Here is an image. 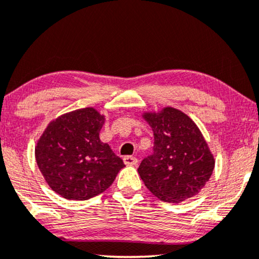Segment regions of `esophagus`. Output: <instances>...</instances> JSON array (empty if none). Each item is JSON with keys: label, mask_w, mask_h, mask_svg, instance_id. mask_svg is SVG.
Segmentation results:
<instances>
[{"label": "esophagus", "mask_w": 259, "mask_h": 259, "mask_svg": "<svg viewBox=\"0 0 259 259\" xmlns=\"http://www.w3.org/2000/svg\"><path fill=\"white\" fill-rule=\"evenodd\" d=\"M123 161L126 166H136L137 165V159L135 158V156H130V155L124 156Z\"/></svg>", "instance_id": "1"}]
</instances>
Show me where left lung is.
I'll return each mask as SVG.
<instances>
[{"mask_svg":"<svg viewBox=\"0 0 259 259\" xmlns=\"http://www.w3.org/2000/svg\"><path fill=\"white\" fill-rule=\"evenodd\" d=\"M142 118L154 133L153 155L137 169L145 185L167 203L198 195L212 175L215 158L197 124L171 106L146 111Z\"/></svg>","mask_w":259,"mask_h":259,"instance_id":"left-lung-1","label":"left lung"}]
</instances>
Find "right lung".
Returning a JSON list of instances; mask_svg holds the SVG:
<instances>
[{
	"instance_id": "obj_1",
	"label": "right lung",
	"mask_w": 259,
	"mask_h": 259,
	"mask_svg": "<svg viewBox=\"0 0 259 259\" xmlns=\"http://www.w3.org/2000/svg\"><path fill=\"white\" fill-rule=\"evenodd\" d=\"M105 116L84 107L52 119L35 145V161L48 185L62 197L84 201L112 184L124 166L99 134Z\"/></svg>"
}]
</instances>
